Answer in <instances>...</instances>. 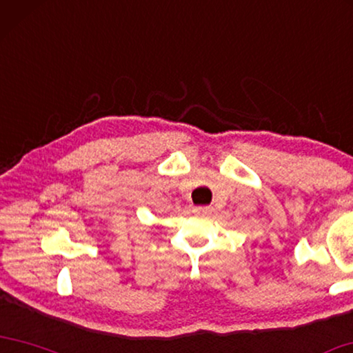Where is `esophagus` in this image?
<instances>
[{
  "mask_svg": "<svg viewBox=\"0 0 353 353\" xmlns=\"http://www.w3.org/2000/svg\"><path fill=\"white\" fill-rule=\"evenodd\" d=\"M194 212H196V214H209V212H210V207H205V205L194 207Z\"/></svg>",
  "mask_w": 353,
  "mask_h": 353,
  "instance_id": "esophagus-1",
  "label": "esophagus"
}]
</instances>
